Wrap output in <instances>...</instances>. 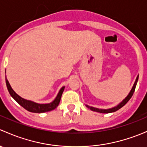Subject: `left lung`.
Segmentation results:
<instances>
[{
  "mask_svg": "<svg viewBox=\"0 0 147 147\" xmlns=\"http://www.w3.org/2000/svg\"><path fill=\"white\" fill-rule=\"evenodd\" d=\"M138 80V77L137 78V80H136V82L134 83V86H133L132 89H131V92H129V94H128V96H127V97H126L125 99H124V100H123L122 102H121V103L119 104V105H117V107H113L112 108V109H97V108H94V107H90L88 106V105H87V107L89 108L90 109H91V110L92 111H94V112H100V113H111V112H116V111H117L118 109H119L120 108L122 107L123 106H124V105H126V104L128 102L129 100L131 99V97H132L133 94H134V90H135V88H136V84H137V82Z\"/></svg>",
  "mask_w": 147,
  "mask_h": 147,
  "instance_id": "obj_1",
  "label": "left lung"
}]
</instances>
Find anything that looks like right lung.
Returning a JSON list of instances; mask_svg holds the SVG:
<instances>
[{"mask_svg": "<svg viewBox=\"0 0 147 147\" xmlns=\"http://www.w3.org/2000/svg\"><path fill=\"white\" fill-rule=\"evenodd\" d=\"M5 82H6L7 88H8V92H9L10 94L11 97L16 100L18 103L20 105H21L24 109L26 110L29 111L30 112H34V113H42V112H49V111H52L53 109H55L57 106H58L59 103H60V99H61L62 94H63V91H64L65 87H62L61 90L59 92L58 94L55 99L53 102H52L50 104H45V105H40V104L35 103L33 102L28 101V100H24L23 98L20 97V96L18 95L16 92L13 90V89L10 87L9 82H8V80L6 79V76H5Z\"/></svg>", "mask_w": 147, "mask_h": 147, "instance_id": "add662e5", "label": "right lung"}]
</instances>
